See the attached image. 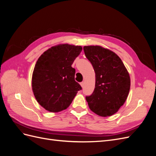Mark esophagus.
Here are the masks:
<instances>
[{
  "label": "esophagus",
  "mask_w": 156,
  "mask_h": 156,
  "mask_svg": "<svg viewBox=\"0 0 156 156\" xmlns=\"http://www.w3.org/2000/svg\"><path fill=\"white\" fill-rule=\"evenodd\" d=\"M84 82H82V83H80V84H81V87L82 88H83V87H84Z\"/></svg>",
  "instance_id": "1"
}]
</instances>
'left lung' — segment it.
Listing matches in <instances>:
<instances>
[{"instance_id":"left-lung-1","label":"left lung","mask_w":156,"mask_h":156,"mask_svg":"<svg viewBox=\"0 0 156 156\" xmlns=\"http://www.w3.org/2000/svg\"><path fill=\"white\" fill-rule=\"evenodd\" d=\"M83 49L96 74L94 92L86 97L90 109L100 116H112L119 111L128 96L129 74L113 51L100 45L84 46Z\"/></svg>"}]
</instances>
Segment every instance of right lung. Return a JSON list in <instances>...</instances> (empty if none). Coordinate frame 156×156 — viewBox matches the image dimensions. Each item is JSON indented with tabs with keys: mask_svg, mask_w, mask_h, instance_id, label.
Listing matches in <instances>:
<instances>
[{
	"mask_svg": "<svg viewBox=\"0 0 156 156\" xmlns=\"http://www.w3.org/2000/svg\"><path fill=\"white\" fill-rule=\"evenodd\" d=\"M82 47L59 44L45 51L37 59L32 73V88L37 103L45 110L58 112L72 103L82 88L75 81L72 67Z\"/></svg>",
	"mask_w": 156,
	"mask_h": 156,
	"instance_id": "add662e5",
	"label": "right lung"
}]
</instances>
